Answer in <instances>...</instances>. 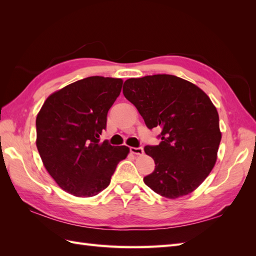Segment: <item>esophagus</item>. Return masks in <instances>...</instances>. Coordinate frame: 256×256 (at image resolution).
I'll list each match as a JSON object with an SVG mask.
<instances>
[{
    "label": "esophagus",
    "mask_w": 256,
    "mask_h": 256,
    "mask_svg": "<svg viewBox=\"0 0 256 256\" xmlns=\"http://www.w3.org/2000/svg\"><path fill=\"white\" fill-rule=\"evenodd\" d=\"M130 150L135 155H142L144 153L143 148H130Z\"/></svg>",
    "instance_id": "34e87169"
}]
</instances>
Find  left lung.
Masks as SVG:
<instances>
[{
	"label": "left lung",
	"instance_id": "8db88e82",
	"mask_svg": "<svg viewBox=\"0 0 256 256\" xmlns=\"http://www.w3.org/2000/svg\"><path fill=\"white\" fill-rule=\"evenodd\" d=\"M123 94L138 108L150 130L160 128V143L146 145L155 170L144 182L162 197L186 196L202 182L216 160L219 116L197 86L172 74L128 79Z\"/></svg>",
	"mask_w": 256,
	"mask_h": 256
}]
</instances>
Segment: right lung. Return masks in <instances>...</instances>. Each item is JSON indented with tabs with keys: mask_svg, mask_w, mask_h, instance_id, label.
<instances>
[{
	"mask_svg": "<svg viewBox=\"0 0 256 256\" xmlns=\"http://www.w3.org/2000/svg\"><path fill=\"white\" fill-rule=\"evenodd\" d=\"M122 79L94 76L47 98L36 118L37 150L50 175L64 192L94 197L104 190L126 146L101 143L110 108Z\"/></svg>",
	"mask_w": 256,
	"mask_h": 256,
	"instance_id": "obj_1",
	"label": "right lung"
}]
</instances>
